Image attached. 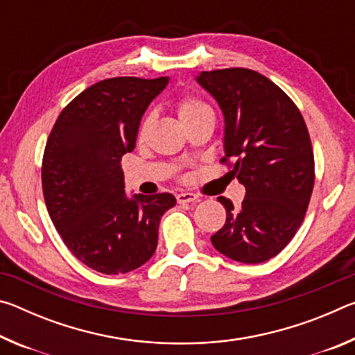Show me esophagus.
I'll return each mask as SVG.
<instances>
[{
    "label": "esophagus",
    "instance_id": "obj_1",
    "mask_svg": "<svg viewBox=\"0 0 355 355\" xmlns=\"http://www.w3.org/2000/svg\"><path fill=\"white\" fill-rule=\"evenodd\" d=\"M197 199H199V197H197L196 194H192V192H182V194L177 196V202L180 203V205H184V203H192Z\"/></svg>",
    "mask_w": 355,
    "mask_h": 355
}]
</instances>
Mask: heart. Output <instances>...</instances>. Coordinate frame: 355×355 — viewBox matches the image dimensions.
Wrapping results in <instances>:
<instances>
[{
    "label": "heart",
    "mask_w": 355,
    "mask_h": 355,
    "mask_svg": "<svg viewBox=\"0 0 355 355\" xmlns=\"http://www.w3.org/2000/svg\"><path fill=\"white\" fill-rule=\"evenodd\" d=\"M177 111H178V117L182 122H184V120H188L191 117L197 116V114H202V112H209V107L202 103V101L196 100V98H191V97H186L183 100L178 101V106H177ZM148 127V119L146 120V122L142 123L141 127V135L146 133V130Z\"/></svg>",
    "instance_id": "heart-1"
}]
</instances>
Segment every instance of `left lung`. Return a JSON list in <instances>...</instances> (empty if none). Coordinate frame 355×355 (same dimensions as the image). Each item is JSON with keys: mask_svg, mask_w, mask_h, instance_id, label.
<instances>
[{"mask_svg": "<svg viewBox=\"0 0 355 355\" xmlns=\"http://www.w3.org/2000/svg\"><path fill=\"white\" fill-rule=\"evenodd\" d=\"M224 114L222 161L245 186L241 207L225 197L224 227L214 249L232 260L257 264L279 254L296 235L315 182L307 125L279 86L249 69L200 71L196 76Z\"/></svg>", "mask_w": 355, "mask_h": 355, "instance_id": "8db88e82", "label": "left lung"}]
</instances>
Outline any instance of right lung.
<instances>
[{
  "label": "right lung",
  "mask_w": 355,
  "mask_h": 355,
  "mask_svg": "<svg viewBox=\"0 0 355 355\" xmlns=\"http://www.w3.org/2000/svg\"><path fill=\"white\" fill-rule=\"evenodd\" d=\"M167 83L169 76L95 83L64 107L46 141L42 188L48 213L71 254L101 274L147 263L158 245L159 220L177 203L169 192L128 196L120 164Z\"/></svg>",
  "instance_id": "add662e5"
}]
</instances>
